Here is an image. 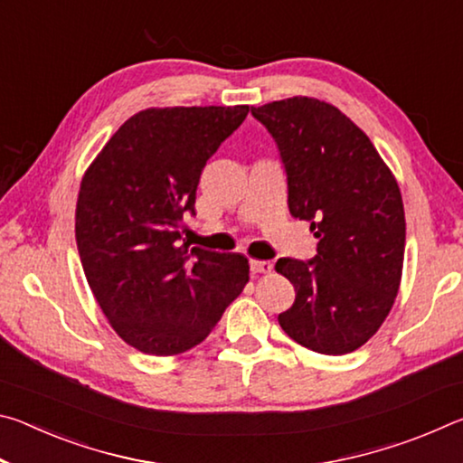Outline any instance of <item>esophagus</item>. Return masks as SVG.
<instances>
[{"mask_svg": "<svg viewBox=\"0 0 463 463\" xmlns=\"http://www.w3.org/2000/svg\"><path fill=\"white\" fill-rule=\"evenodd\" d=\"M250 271L253 273H269L273 269V263L271 261H260V260H250Z\"/></svg>", "mask_w": 463, "mask_h": 463, "instance_id": "obj_1", "label": "esophagus"}]
</instances>
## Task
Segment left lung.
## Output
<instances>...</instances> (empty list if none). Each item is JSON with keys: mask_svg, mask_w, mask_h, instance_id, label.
<instances>
[{"mask_svg": "<svg viewBox=\"0 0 463 463\" xmlns=\"http://www.w3.org/2000/svg\"><path fill=\"white\" fill-rule=\"evenodd\" d=\"M250 114L279 148L289 214L318 239L310 261L276 263L296 289L279 326L317 354H351L382 326L401 288V187L365 132L326 101L296 96Z\"/></svg>", "mask_w": 463, "mask_h": 463, "instance_id": "left-lung-1", "label": "left lung"}]
</instances>
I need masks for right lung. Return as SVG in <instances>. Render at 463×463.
<instances>
[{
	"label": "right lung",
	"instance_id": "add662e5",
	"mask_svg": "<svg viewBox=\"0 0 463 463\" xmlns=\"http://www.w3.org/2000/svg\"><path fill=\"white\" fill-rule=\"evenodd\" d=\"M249 106L148 108L85 171L75 210L81 265L120 339L148 355L202 343L249 281V261L182 245L202 169Z\"/></svg>",
	"mask_w": 463,
	"mask_h": 463
}]
</instances>
